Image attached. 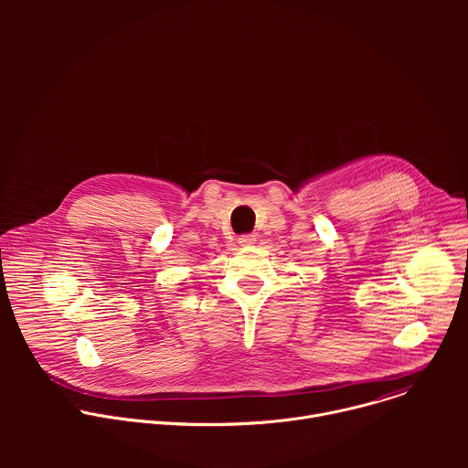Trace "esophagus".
<instances>
[{"instance_id":"34e87169","label":"esophagus","mask_w":468,"mask_h":468,"mask_svg":"<svg viewBox=\"0 0 468 468\" xmlns=\"http://www.w3.org/2000/svg\"><path fill=\"white\" fill-rule=\"evenodd\" d=\"M253 242H255V235H242V237H239V244L240 246H250Z\"/></svg>"}]
</instances>
